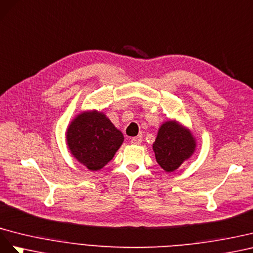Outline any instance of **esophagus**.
<instances>
[{"instance_id": "1", "label": "esophagus", "mask_w": 253, "mask_h": 253, "mask_svg": "<svg viewBox=\"0 0 253 253\" xmlns=\"http://www.w3.org/2000/svg\"><path fill=\"white\" fill-rule=\"evenodd\" d=\"M131 144H133V145H139V144H141L142 142V138L141 136H134V138L131 139Z\"/></svg>"}]
</instances>
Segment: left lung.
I'll use <instances>...</instances> for the list:
<instances>
[{
    "instance_id": "left-lung-1",
    "label": "left lung",
    "mask_w": 253,
    "mask_h": 253,
    "mask_svg": "<svg viewBox=\"0 0 253 253\" xmlns=\"http://www.w3.org/2000/svg\"><path fill=\"white\" fill-rule=\"evenodd\" d=\"M195 141L187 129L176 122H167L159 129L153 148L157 162L165 171H174L195 150Z\"/></svg>"
}]
</instances>
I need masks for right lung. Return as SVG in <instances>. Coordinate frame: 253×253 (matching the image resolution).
<instances>
[{
	"mask_svg": "<svg viewBox=\"0 0 253 253\" xmlns=\"http://www.w3.org/2000/svg\"><path fill=\"white\" fill-rule=\"evenodd\" d=\"M68 145L77 160L90 170H97L111 161L124 136L102 112H84L71 123Z\"/></svg>",
	"mask_w": 253,
	"mask_h": 253,
	"instance_id": "1",
	"label": "right lung"
}]
</instances>
